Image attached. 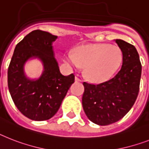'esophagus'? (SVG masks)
Here are the masks:
<instances>
[{
	"label": "esophagus",
	"mask_w": 149,
	"mask_h": 149,
	"mask_svg": "<svg viewBox=\"0 0 149 149\" xmlns=\"http://www.w3.org/2000/svg\"><path fill=\"white\" fill-rule=\"evenodd\" d=\"M75 80L77 81V82H81V81H82V80H81V79L79 78L78 77H75Z\"/></svg>",
	"instance_id": "obj_1"
}]
</instances>
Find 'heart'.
<instances>
[{
	"label": "heart",
	"instance_id": "heart-1",
	"mask_svg": "<svg viewBox=\"0 0 149 149\" xmlns=\"http://www.w3.org/2000/svg\"><path fill=\"white\" fill-rule=\"evenodd\" d=\"M123 52L117 46L95 43L79 47L75 54L68 52L65 62L74 70L85 67L84 72L89 80L101 83L109 79L119 68Z\"/></svg>",
	"mask_w": 149,
	"mask_h": 149
}]
</instances>
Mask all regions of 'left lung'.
<instances>
[{
    "instance_id": "8db88e82",
    "label": "left lung",
    "mask_w": 149,
    "mask_h": 149,
    "mask_svg": "<svg viewBox=\"0 0 149 149\" xmlns=\"http://www.w3.org/2000/svg\"><path fill=\"white\" fill-rule=\"evenodd\" d=\"M123 52L120 70L109 80L100 83H83V110L89 120L100 125H108L123 118L131 109L139 91L141 64L133 45L116 40Z\"/></svg>"
}]
</instances>
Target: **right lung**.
Returning a JSON list of instances; mask_svg holds the SVG:
<instances>
[{
  "mask_svg": "<svg viewBox=\"0 0 149 149\" xmlns=\"http://www.w3.org/2000/svg\"><path fill=\"white\" fill-rule=\"evenodd\" d=\"M56 38L40 30L31 32L17 44L8 67L12 100L18 110L32 120L44 121L54 116L74 83L73 73L63 76L54 57L52 43ZM31 58H38L43 63L44 72L37 80H30L24 73V64Z\"/></svg>",
  "mask_w": 149,
  "mask_h": 149,
  "instance_id": "add662e5",
  "label": "right lung"
}]
</instances>
